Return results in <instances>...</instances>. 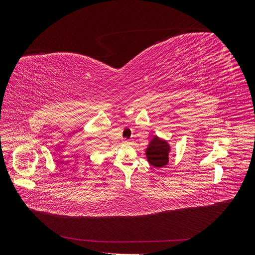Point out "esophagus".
Listing matches in <instances>:
<instances>
[{
    "label": "esophagus",
    "mask_w": 255,
    "mask_h": 255,
    "mask_svg": "<svg viewBox=\"0 0 255 255\" xmlns=\"http://www.w3.org/2000/svg\"><path fill=\"white\" fill-rule=\"evenodd\" d=\"M123 142H126V143H129V140H128V139H125V140H123Z\"/></svg>",
    "instance_id": "obj_1"
}]
</instances>
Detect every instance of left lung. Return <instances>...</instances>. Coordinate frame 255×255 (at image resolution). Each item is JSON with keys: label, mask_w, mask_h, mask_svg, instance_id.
Returning a JSON list of instances; mask_svg holds the SVG:
<instances>
[{"label": "left lung", "mask_w": 255, "mask_h": 255, "mask_svg": "<svg viewBox=\"0 0 255 255\" xmlns=\"http://www.w3.org/2000/svg\"><path fill=\"white\" fill-rule=\"evenodd\" d=\"M171 152V145L164 138H160L157 135L149 141L145 149V156L148 163L155 167L161 168L168 165L169 155Z\"/></svg>", "instance_id": "1"}]
</instances>
